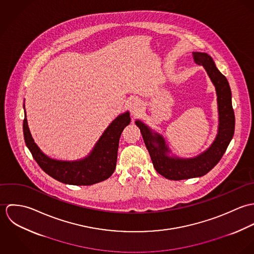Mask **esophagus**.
I'll list each match as a JSON object with an SVG mask.
<instances>
[{"mask_svg":"<svg viewBox=\"0 0 254 254\" xmlns=\"http://www.w3.org/2000/svg\"><path fill=\"white\" fill-rule=\"evenodd\" d=\"M129 106H130V110H131V112L133 114H138V113H140V111L143 109L144 104H143V102L140 99L134 98L133 100H131Z\"/></svg>","mask_w":254,"mask_h":254,"instance_id":"obj_1","label":"esophagus"}]
</instances>
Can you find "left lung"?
<instances>
[{
	"label": "left lung",
	"mask_w": 254,
	"mask_h": 254,
	"mask_svg": "<svg viewBox=\"0 0 254 254\" xmlns=\"http://www.w3.org/2000/svg\"><path fill=\"white\" fill-rule=\"evenodd\" d=\"M193 61L196 64L204 67L216 89L219 126L217 136L212 145L195 157L170 156L168 154L170 150L164 138L152 132L142 121H136L153 167L157 173L169 180L190 179L208 173L220 161L234 136L235 114L232 106V93L227 78L218 70L212 58L207 54L193 53Z\"/></svg>",
	"instance_id": "left-lung-1"
}]
</instances>
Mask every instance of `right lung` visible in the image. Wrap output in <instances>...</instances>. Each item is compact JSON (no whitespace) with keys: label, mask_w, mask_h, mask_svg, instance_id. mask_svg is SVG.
Segmentation results:
<instances>
[{"label":"right lung","mask_w":254,"mask_h":254,"mask_svg":"<svg viewBox=\"0 0 254 254\" xmlns=\"http://www.w3.org/2000/svg\"><path fill=\"white\" fill-rule=\"evenodd\" d=\"M130 121L129 111L117 116L103 133L90 154L75 161L57 160L43 153L30 134L26 115L23 120V136L38 165L48 175L64 184L89 186L109 179L114 172L119 138Z\"/></svg>","instance_id":"obj_1"}]
</instances>
